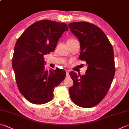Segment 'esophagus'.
Masks as SVG:
<instances>
[{"label":"esophagus","mask_w":129,"mask_h":129,"mask_svg":"<svg viewBox=\"0 0 129 129\" xmlns=\"http://www.w3.org/2000/svg\"><path fill=\"white\" fill-rule=\"evenodd\" d=\"M67 76H69V71H67Z\"/></svg>","instance_id":"1"}]
</instances>
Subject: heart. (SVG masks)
Listing matches in <instances>:
<instances>
[{"label": "heart", "instance_id": "1", "mask_svg": "<svg viewBox=\"0 0 129 129\" xmlns=\"http://www.w3.org/2000/svg\"><path fill=\"white\" fill-rule=\"evenodd\" d=\"M76 41V39H74V38H70V39H68V42H73V41Z\"/></svg>", "mask_w": 129, "mask_h": 129}]
</instances>
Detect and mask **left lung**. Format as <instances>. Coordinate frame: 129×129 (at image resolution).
Returning a JSON list of instances; mask_svg holds the SVG:
<instances>
[{
    "label": "left lung",
    "instance_id": "8db88e82",
    "mask_svg": "<svg viewBox=\"0 0 129 129\" xmlns=\"http://www.w3.org/2000/svg\"><path fill=\"white\" fill-rule=\"evenodd\" d=\"M69 28L80 42L79 58L88 65L85 75L69 73L73 81L70 96L75 104L88 108L99 104L111 87L115 74L113 47L103 31L94 24L73 22Z\"/></svg>",
    "mask_w": 129,
    "mask_h": 129
}]
</instances>
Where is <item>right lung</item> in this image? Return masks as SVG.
<instances>
[{"mask_svg": "<svg viewBox=\"0 0 129 129\" xmlns=\"http://www.w3.org/2000/svg\"><path fill=\"white\" fill-rule=\"evenodd\" d=\"M68 31L65 23L43 20L28 27L16 42L12 65L18 90L34 104L48 103L53 89L64 80L66 72L60 69L48 72L44 55L53 52L62 34Z\"/></svg>", "mask_w": 129, "mask_h": 129, "instance_id": "right-lung-1", "label": "right lung"}]
</instances>
